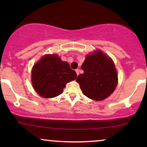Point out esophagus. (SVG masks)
<instances>
[{
    "label": "esophagus",
    "instance_id": "obj_1",
    "mask_svg": "<svg viewBox=\"0 0 147 147\" xmlns=\"http://www.w3.org/2000/svg\"><path fill=\"white\" fill-rule=\"evenodd\" d=\"M76 74H77V75L78 76V75H79V74H80V69H76Z\"/></svg>",
    "mask_w": 147,
    "mask_h": 147
}]
</instances>
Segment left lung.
I'll return each mask as SVG.
<instances>
[{
  "mask_svg": "<svg viewBox=\"0 0 147 147\" xmlns=\"http://www.w3.org/2000/svg\"><path fill=\"white\" fill-rule=\"evenodd\" d=\"M84 73L78 76L83 94L90 99L102 100L114 91L118 83L115 65L110 57L102 51L86 57L82 64Z\"/></svg>",
  "mask_w": 147,
  "mask_h": 147,
  "instance_id": "obj_1",
  "label": "left lung"
}]
</instances>
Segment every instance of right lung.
<instances>
[{"mask_svg":"<svg viewBox=\"0 0 147 147\" xmlns=\"http://www.w3.org/2000/svg\"><path fill=\"white\" fill-rule=\"evenodd\" d=\"M77 74L67 62L62 61L55 55L43 56L32 70V84L42 97L49 98L63 92L65 84L75 80Z\"/></svg>","mask_w":147,"mask_h":147,"instance_id":"1","label":"right lung"}]
</instances>
